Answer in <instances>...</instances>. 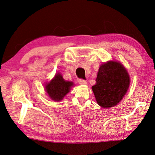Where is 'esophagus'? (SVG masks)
Returning <instances> with one entry per match:
<instances>
[{
    "label": "esophagus",
    "mask_w": 155,
    "mask_h": 155,
    "mask_svg": "<svg viewBox=\"0 0 155 155\" xmlns=\"http://www.w3.org/2000/svg\"><path fill=\"white\" fill-rule=\"evenodd\" d=\"M78 82H79V84L81 85H86L87 84V81L86 80H83V79H79Z\"/></svg>",
    "instance_id": "34e87169"
}]
</instances>
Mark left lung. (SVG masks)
Returning a JSON list of instances; mask_svg holds the SVG:
<instances>
[{"label": "left lung", "mask_w": 155, "mask_h": 155, "mask_svg": "<svg viewBox=\"0 0 155 155\" xmlns=\"http://www.w3.org/2000/svg\"><path fill=\"white\" fill-rule=\"evenodd\" d=\"M96 81L92 90L97 102L107 108L120 102L129 87L130 77L121 64L108 61L100 65Z\"/></svg>", "instance_id": "1"}]
</instances>
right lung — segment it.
I'll return each mask as SVG.
<instances>
[{"label":"right lung","instance_id":"obj_1","mask_svg":"<svg viewBox=\"0 0 155 155\" xmlns=\"http://www.w3.org/2000/svg\"><path fill=\"white\" fill-rule=\"evenodd\" d=\"M72 85V82L65 81L61 75L58 74L46 85L45 90L53 100L60 101L69 92Z\"/></svg>","mask_w":155,"mask_h":155}]
</instances>
